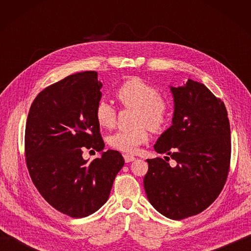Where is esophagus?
Returning <instances> with one entry per match:
<instances>
[{
  "mask_svg": "<svg viewBox=\"0 0 251 251\" xmlns=\"http://www.w3.org/2000/svg\"><path fill=\"white\" fill-rule=\"evenodd\" d=\"M123 156H124V159H125L126 163H130V162L135 161V159H136V157L134 155H130V154H124Z\"/></svg>",
  "mask_w": 251,
  "mask_h": 251,
  "instance_id": "1",
  "label": "esophagus"
}]
</instances>
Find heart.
<instances>
[{
    "mask_svg": "<svg viewBox=\"0 0 251 251\" xmlns=\"http://www.w3.org/2000/svg\"><path fill=\"white\" fill-rule=\"evenodd\" d=\"M115 96L125 106L138 110L137 124L134 129H120L108 138L111 148L122 152L134 153L149 140L147 126L159 130L167 124L172 111L168 99L159 96L158 89L145 79L132 77L122 83L115 90ZM95 117L102 128H112L116 122V109L104 98L98 100L95 106Z\"/></svg>",
    "mask_w": 251,
    "mask_h": 251,
    "instance_id": "b5f03b06",
    "label": "heart"
}]
</instances>
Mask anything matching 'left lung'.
Here are the masks:
<instances>
[{"label": "left lung", "mask_w": 251, "mask_h": 251, "mask_svg": "<svg viewBox=\"0 0 251 251\" xmlns=\"http://www.w3.org/2000/svg\"><path fill=\"white\" fill-rule=\"evenodd\" d=\"M170 90L173 125L159 136L154 150L177 165L170 167L161 157L147 159L143 186L158 212L181 220L204 211L219 196L230 168L231 130L225 103L204 84L188 79Z\"/></svg>", "instance_id": "obj_1"}]
</instances>
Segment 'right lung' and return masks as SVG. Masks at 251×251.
<instances>
[{"instance_id":"add662e5","label":"right lung","mask_w":251,"mask_h":251,"mask_svg":"<svg viewBox=\"0 0 251 251\" xmlns=\"http://www.w3.org/2000/svg\"><path fill=\"white\" fill-rule=\"evenodd\" d=\"M102 84L96 71L72 74L36 96L26 119L25 162L35 188L50 205L72 218L94 214L108 201L124 166L119 151L92 162L84 148L104 149L95 106Z\"/></svg>"}]
</instances>
